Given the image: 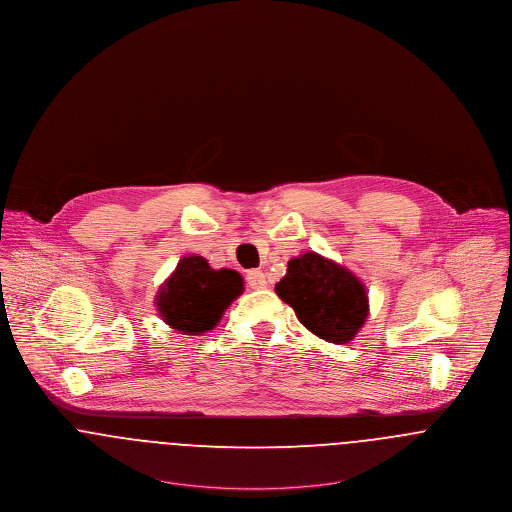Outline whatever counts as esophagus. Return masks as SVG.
<instances>
[{
  "mask_svg": "<svg viewBox=\"0 0 512 512\" xmlns=\"http://www.w3.org/2000/svg\"><path fill=\"white\" fill-rule=\"evenodd\" d=\"M245 280H247L249 288H253V290H259V288L267 286V276H265L263 271H249L247 276H245Z\"/></svg>",
  "mask_w": 512,
  "mask_h": 512,
  "instance_id": "esophagus-1",
  "label": "esophagus"
}]
</instances>
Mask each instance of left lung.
Segmentation results:
<instances>
[{"label": "left lung", "instance_id": "1", "mask_svg": "<svg viewBox=\"0 0 512 512\" xmlns=\"http://www.w3.org/2000/svg\"><path fill=\"white\" fill-rule=\"evenodd\" d=\"M274 290L296 311L305 329L332 344H348L369 313L360 278L315 251L290 259L286 276Z\"/></svg>", "mask_w": 512, "mask_h": 512}]
</instances>
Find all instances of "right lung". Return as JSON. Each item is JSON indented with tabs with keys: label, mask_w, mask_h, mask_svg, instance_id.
Returning a JSON list of instances; mask_svg holds the SVG:
<instances>
[{
	"label": "right lung",
	"mask_w": 512,
	"mask_h": 512,
	"mask_svg": "<svg viewBox=\"0 0 512 512\" xmlns=\"http://www.w3.org/2000/svg\"><path fill=\"white\" fill-rule=\"evenodd\" d=\"M243 292L238 271H214L201 255L183 257L156 296L166 325L183 334L212 331L228 305Z\"/></svg>",
	"instance_id": "add662e5"
}]
</instances>
